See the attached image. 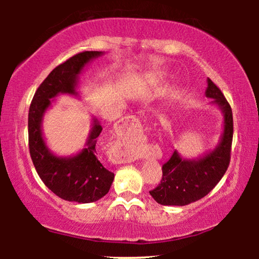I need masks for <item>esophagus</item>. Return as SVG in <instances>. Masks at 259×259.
Listing matches in <instances>:
<instances>
[{
  "instance_id": "obj_1",
  "label": "esophagus",
  "mask_w": 259,
  "mask_h": 259,
  "mask_svg": "<svg viewBox=\"0 0 259 259\" xmlns=\"http://www.w3.org/2000/svg\"><path fill=\"white\" fill-rule=\"evenodd\" d=\"M134 120H136V119H134ZM118 159H119V160H122L123 158H122V157H120V155H118Z\"/></svg>"
}]
</instances>
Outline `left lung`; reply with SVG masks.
<instances>
[{
    "label": "left lung",
    "instance_id": "1",
    "mask_svg": "<svg viewBox=\"0 0 259 259\" xmlns=\"http://www.w3.org/2000/svg\"><path fill=\"white\" fill-rule=\"evenodd\" d=\"M206 98L217 106L223 114V132L213 150L196 159L183 158L178 151L162 165V179L150 191L153 199L160 205L184 206L206 196L225 175L230 164L233 120L229 102L221 90L207 77Z\"/></svg>",
    "mask_w": 259,
    "mask_h": 259
}]
</instances>
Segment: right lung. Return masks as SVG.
<instances>
[{"label": "right lung", "mask_w": 259, "mask_h": 259, "mask_svg": "<svg viewBox=\"0 0 259 259\" xmlns=\"http://www.w3.org/2000/svg\"><path fill=\"white\" fill-rule=\"evenodd\" d=\"M104 52H83L56 67L37 88L28 114L29 151L38 177L56 196L86 204L101 199L111 189L114 173L106 169L97 157V141L102 127L93 116L84 146L76 154L62 157L53 153L42 132L46 112L61 94L80 98L79 76L91 61Z\"/></svg>", "instance_id": "obj_1"}]
</instances>
